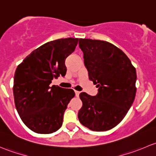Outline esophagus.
<instances>
[{"label":"esophagus","instance_id":"34e87169","mask_svg":"<svg viewBox=\"0 0 156 156\" xmlns=\"http://www.w3.org/2000/svg\"><path fill=\"white\" fill-rule=\"evenodd\" d=\"M75 96H76V97H78L81 92H80V91H78V90H75Z\"/></svg>","mask_w":156,"mask_h":156}]
</instances>
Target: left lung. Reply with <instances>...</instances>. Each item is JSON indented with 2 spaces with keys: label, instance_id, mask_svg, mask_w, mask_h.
I'll use <instances>...</instances> for the list:
<instances>
[{
  "label": "left lung",
  "instance_id": "left-lung-1",
  "mask_svg": "<svg viewBox=\"0 0 156 156\" xmlns=\"http://www.w3.org/2000/svg\"><path fill=\"white\" fill-rule=\"evenodd\" d=\"M89 79L97 84V96L82 92L78 114L81 125L94 131H106L119 125L136 95V69L127 55L109 42L79 39Z\"/></svg>",
  "mask_w": 156,
  "mask_h": 156
}]
</instances>
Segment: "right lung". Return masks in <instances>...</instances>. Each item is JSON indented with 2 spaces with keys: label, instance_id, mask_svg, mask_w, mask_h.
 <instances>
[{
  "label": "right lung",
  "instance_id": "1",
  "mask_svg": "<svg viewBox=\"0 0 156 156\" xmlns=\"http://www.w3.org/2000/svg\"><path fill=\"white\" fill-rule=\"evenodd\" d=\"M79 39L68 37L49 41L35 49L17 66L14 75L15 106L23 123L37 133H51L60 128L63 114L75 97L72 89L50 83L65 76V60Z\"/></svg>",
  "mask_w": 156,
  "mask_h": 156
}]
</instances>
